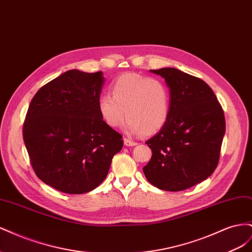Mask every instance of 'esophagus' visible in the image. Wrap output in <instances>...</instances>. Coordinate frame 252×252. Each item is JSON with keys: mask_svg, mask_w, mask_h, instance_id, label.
Masks as SVG:
<instances>
[{"mask_svg": "<svg viewBox=\"0 0 252 252\" xmlns=\"http://www.w3.org/2000/svg\"><path fill=\"white\" fill-rule=\"evenodd\" d=\"M124 144H125V146H135V145L138 143L133 142V141L129 140V139H124Z\"/></svg>", "mask_w": 252, "mask_h": 252, "instance_id": "obj_1", "label": "esophagus"}]
</instances>
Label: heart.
Segmentation results:
<instances>
[{"label":"heart","mask_w":252,"mask_h":252,"mask_svg":"<svg viewBox=\"0 0 252 252\" xmlns=\"http://www.w3.org/2000/svg\"><path fill=\"white\" fill-rule=\"evenodd\" d=\"M111 93L97 101L98 113L109 127L121 126L126 114L127 133L152 135L168 121L170 93L161 80L124 73L112 83Z\"/></svg>","instance_id":"1"}]
</instances>
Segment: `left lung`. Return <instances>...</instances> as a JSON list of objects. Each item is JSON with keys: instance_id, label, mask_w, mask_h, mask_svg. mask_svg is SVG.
<instances>
[{"instance_id": "1", "label": "left lung", "mask_w": 252, "mask_h": 252, "mask_svg": "<svg viewBox=\"0 0 252 252\" xmlns=\"http://www.w3.org/2000/svg\"><path fill=\"white\" fill-rule=\"evenodd\" d=\"M150 71L161 75L169 88L170 114L146 142L152 157L143 171L157 188L181 191L216 170L226 129L224 111L203 80L177 68Z\"/></svg>"}]
</instances>
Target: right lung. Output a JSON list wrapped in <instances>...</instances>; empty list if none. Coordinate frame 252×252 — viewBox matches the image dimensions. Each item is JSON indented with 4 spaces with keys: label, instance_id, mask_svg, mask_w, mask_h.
Returning <instances> with one entry per match:
<instances>
[{
    "label": "right lung",
    "instance_id": "add662e5",
    "mask_svg": "<svg viewBox=\"0 0 252 252\" xmlns=\"http://www.w3.org/2000/svg\"><path fill=\"white\" fill-rule=\"evenodd\" d=\"M103 72L68 70L37 91L30 102L23 139L41 181L59 191L81 194L107 177L122 135L102 120L97 101Z\"/></svg>",
    "mask_w": 252,
    "mask_h": 252
}]
</instances>
